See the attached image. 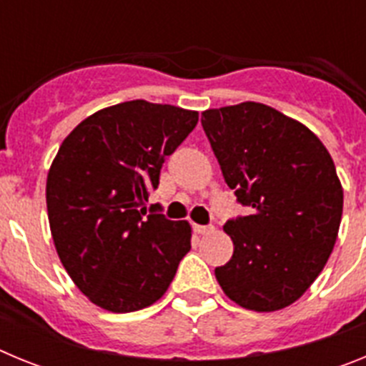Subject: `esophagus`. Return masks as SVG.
I'll use <instances>...</instances> for the list:
<instances>
[{"label": "esophagus", "mask_w": 366, "mask_h": 366, "mask_svg": "<svg viewBox=\"0 0 366 366\" xmlns=\"http://www.w3.org/2000/svg\"><path fill=\"white\" fill-rule=\"evenodd\" d=\"M192 229L196 234H209V232L214 231V227H212V225H198V223H196V225H192Z\"/></svg>", "instance_id": "obj_1"}]
</instances>
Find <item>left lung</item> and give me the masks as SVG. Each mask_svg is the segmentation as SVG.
I'll return each mask as SVG.
<instances>
[{"label": "left lung", "instance_id": "1", "mask_svg": "<svg viewBox=\"0 0 366 366\" xmlns=\"http://www.w3.org/2000/svg\"><path fill=\"white\" fill-rule=\"evenodd\" d=\"M202 126L236 202L251 209L223 225L234 253L216 267V280L242 308H286L337 240L342 189L334 161L306 126L260 102L207 109Z\"/></svg>", "mask_w": 366, "mask_h": 366}]
</instances>
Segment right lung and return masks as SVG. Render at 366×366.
<instances>
[{"mask_svg": "<svg viewBox=\"0 0 366 366\" xmlns=\"http://www.w3.org/2000/svg\"><path fill=\"white\" fill-rule=\"evenodd\" d=\"M198 124V112L128 100L84 119L47 174L54 247L80 292L113 313L159 300L190 251V225L147 207L167 155Z\"/></svg>", "mask_w": 366, "mask_h": 366, "instance_id": "add662e5", "label": "right lung"}]
</instances>
